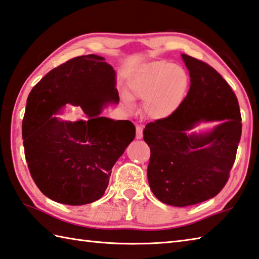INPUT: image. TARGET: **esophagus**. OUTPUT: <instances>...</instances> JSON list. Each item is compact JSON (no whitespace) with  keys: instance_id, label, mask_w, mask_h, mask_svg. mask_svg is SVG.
Wrapping results in <instances>:
<instances>
[{"instance_id":"1","label":"esophagus","mask_w":259,"mask_h":259,"mask_svg":"<svg viewBox=\"0 0 259 259\" xmlns=\"http://www.w3.org/2000/svg\"><path fill=\"white\" fill-rule=\"evenodd\" d=\"M136 138L141 139L143 138V128L140 125H136Z\"/></svg>"}]
</instances>
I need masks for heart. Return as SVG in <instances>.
<instances>
[{"label": "heart", "mask_w": 259, "mask_h": 259, "mask_svg": "<svg viewBox=\"0 0 259 259\" xmlns=\"http://www.w3.org/2000/svg\"><path fill=\"white\" fill-rule=\"evenodd\" d=\"M130 94L144 99V110L151 119H167L183 103L190 88V76L179 65L154 60L141 65L128 82ZM129 102L130 98L123 95Z\"/></svg>", "instance_id": "obj_1"}]
</instances>
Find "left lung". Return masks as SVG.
Segmentation results:
<instances>
[{
    "instance_id": "8db88e82",
    "label": "left lung",
    "mask_w": 259,
    "mask_h": 259,
    "mask_svg": "<svg viewBox=\"0 0 259 259\" xmlns=\"http://www.w3.org/2000/svg\"><path fill=\"white\" fill-rule=\"evenodd\" d=\"M191 85L183 103L167 119L145 126L150 148L147 176L159 201L187 206L214 197L224 189L241 137L237 96L210 65L182 54ZM201 120H222L207 134L187 135Z\"/></svg>"
}]
</instances>
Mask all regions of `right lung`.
<instances>
[{
	"mask_svg": "<svg viewBox=\"0 0 259 259\" xmlns=\"http://www.w3.org/2000/svg\"><path fill=\"white\" fill-rule=\"evenodd\" d=\"M118 103L113 67L98 55L69 59L30 92L22 121L25 160L35 185L58 203L83 205L102 197L112 167L135 138L129 120L101 116ZM80 106L88 121L57 118L65 105Z\"/></svg>",
	"mask_w": 259,
	"mask_h": 259,
	"instance_id": "right-lung-1",
	"label": "right lung"
}]
</instances>
